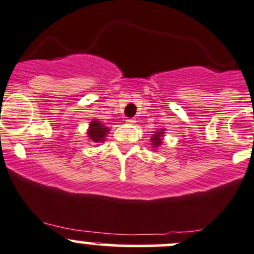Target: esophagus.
<instances>
[{"mask_svg": "<svg viewBox=\"0 0 254 254\" xmlns=\"http://www.w3.org/2000/svg\"><path fill=\"white\" fill-rule=\"evenodd\" d=\"M125 122H127V124H135V123H136V121L133 118L127 119V121H125Z\"/></svg>", "mask_w": 254, "mask_h": 254, "instance_id": "esophagus-1", "label": "esophagus"}]
</instances>
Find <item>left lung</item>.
<instances>
[{
  "label": "left lung",
  "instance_id": "left-lung-1",
  "mask_svg": "<svg viewBox=\"0 0 254 254\" xmlns=\"http://www.w3.org/2000/svg\"><path fill=\"white\" fill-rule=\"evenodd\" d=\"M164 136H165V129H164V127H161V129L154 131V133L152 135V137H150V143H152L153 148L154 149L159 148V147L163 144Z\"/></svg>",
  "mask_w": 254,
  "mask_h": 254
}]
</instances>
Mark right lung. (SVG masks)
Instances as JSON below:
<instances>
[{"label": "right lung", "mask_w": 254, "mask_h": 254, "mask_svg": "<svg viewBox=\"0 0 254 254\" xmlns=\"http://www.w3.org/2000/svg\"><path fill=\"white\" fill-rule=\"evenodd\" d=\"M110 131V127H105V124H102L99 119H93V121L89 123L86 135H88L89 141L95 144H99L106 141V136L108 135Z\"/></svg>", "instance_id": "obj_1"}]
</instances>
